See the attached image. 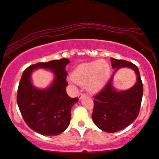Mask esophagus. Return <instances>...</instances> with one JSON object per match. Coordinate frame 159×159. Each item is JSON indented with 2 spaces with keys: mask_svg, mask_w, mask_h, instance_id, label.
I'll list each match as a JSON object with an SVG mask.
<instances>
[{
  "mask_svg": "<svg viewBox=\"0 0 159 159\" xmlns=\"http://www.w3.org/2000/svg\"><path fill=\"white\" fill-rule=\"evenodd\" d=\"M84 97H85L84 93H79V95H78V99H79V100H81V99L84 98Z\"/></svg>",
  "mask_w": 159,
  "mask_h": 159,
  "instance_id": "esophagus-1",
  "label": "esophagus"
}]
</instances>
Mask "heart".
I'll list each match as a JSON object with an SVG mask.
<instances>
[{
    "instance_id": "1",
    "label": "heart",
    "mask_w": 159,
    "mask_h": 159,
    "mask_svg": "<svg viewBox=\"0 0 159 159\" xmlns=\"http://www.w3.org/2000/svg\"><path fill=\"white\" fill-rule=\"evenodd\" d=\"M109 75V64L99 60L79 65L71 74V78L78 84L85 86L89 93H97L106 86Z\"/></svg>"
}]
</instances>
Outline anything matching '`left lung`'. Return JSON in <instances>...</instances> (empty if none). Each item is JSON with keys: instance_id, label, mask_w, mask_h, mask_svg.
<instances>
[{"instance_id": "left-lung-1", "label": "left lung", "mask_w": 159, "mask_h": 159, "mask_svg": "<svg viewBox=\"0 0 159 159\" xmlns=\"http://www.w3.org/2000/svg\"><path fill=\"white\" fill-rule=\"evenodd\" d=\"M111 66L116 69L105 88L94 97L92 119L100 130L114 133L129 126L138 116L143 88L138 68L126 60L111 58ZM121 67L133 69L137 81L133 87L125 91H118L113 85V77Z\"/></svg>"}]
</instances>
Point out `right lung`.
I'll list each match as a JSON object with an SVG mask.
<instances>
[{"label": "right lung", "mask_w": 159, "mask_h": 159, "mask_svg": "<svg viewBox=\"0 0 159 159\" xmlns=\"http://www.w3.org/2000/svg\"><path fill=\"white\" fill-rule=\"evenodd\" d=\"M69 62L68 59L38 62L29 66L22 73L17 104L28 126L38 134L59 135L70 124L71 107L78 99L69 97L66 90L68 85L66 66ZM39 68L50 70L54 74V81L48 88L38 89L31 82L32 72Z\"/></svg>", "instance_id": "1"}]
</instances>
